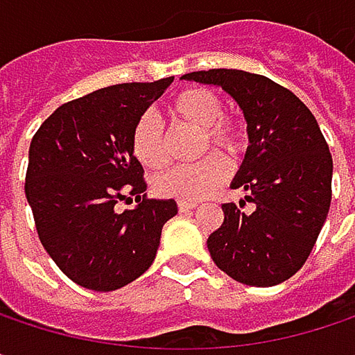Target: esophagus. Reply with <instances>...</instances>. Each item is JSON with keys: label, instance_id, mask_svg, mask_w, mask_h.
Listing matches in <instances>:
<instances>
[{"label": "esophagus", "instance_id": "34e87169", "mask_svg": "<svg viewBox=\"0 0 355 355\" xmlns=\"http://www.w3.org/2000/svg\"><path fill=\"white\" fill-rule=\"evenodd\" d=\"M177 205L180 211H189V209L197 207V201H178Z\"/></svg>", "mask_w": 355, "mask_h": 355}]
</instances>
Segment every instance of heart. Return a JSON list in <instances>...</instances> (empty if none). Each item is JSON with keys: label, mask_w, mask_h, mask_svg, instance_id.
I'll use <instances>...</instances> for the list:
<instances>
[{"label": "heart", "mask_w": 355, "mask_h": 355, "mask_svg": "<svg viewBox=\"0 0 355 355\" xmlns=\"http://www.w3.org/2000/svg\"><path fill=\"white\" fill-rule=\"evenodd\" d=\"M168 114L178 125H189L201 131L199 154L209 150L224 152L236 158L247 150L248 133L243 119L224 112V101L209 88H184L168 105ZM133 156L152 171L168 162V146L162 123L154 114H141L131 129ZM228 177V160L220 154H209L195 164L175 166L154 178V189L162 197L197 201L214 193Z\"/></svg>", "instance_id": "b5f03b06"}]
</instances>
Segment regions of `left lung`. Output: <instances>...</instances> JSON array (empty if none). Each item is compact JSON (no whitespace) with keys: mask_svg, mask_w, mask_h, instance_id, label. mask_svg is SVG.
<instances>
[{"mask_svg":"<svg viewBox=\"0 0 355 355\" xmlns=\"http://www.w3.org/2000/svg\"><path fill=\"white\" fill-rule=\"evenodd\" d=\"M182 80L222 86L247 119L250 146L232 189H245L254 209L224 203L209 254L241 284L277 286L306 263L329 214L333 158L319 123L294 92L259 73L207 69Z\"/></svg>","mask_w":355,"mask_h":355,"instance_id":"left-lung-1","label":"left lung"}]
</instances>
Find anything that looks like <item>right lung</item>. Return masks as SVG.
Instances as JSON below:
<instances>
[{
	"label": "right lung",
	"mask_w": 355,
	"mask_h": 355,
	"mask_svg": "<svg viewBox=\"0 0 355 355\" xmlns=\"http://www.w3.org/2000/svg\"><path fill=\"white\" fill-rule=\"evenodd\" d=\"M175 78L116 84L69 101L35 133L26 199L44 250L78 286L112 292L152 265L175 199L146 195L144 166L131 152L135 121ZM136 197L133 210L119 200Z\"/></svg>",
	"instance_id": "add662e5"
}]
</instances>
